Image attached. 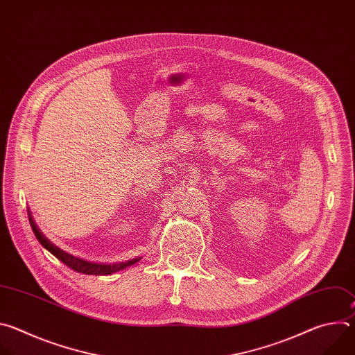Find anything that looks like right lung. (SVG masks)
Masks as SVG:
<instances>
[{"label":"right lung","instance_id":"right-lung-1","mask_svg":"<svg viewBox=\"0 0 355 355\" xmlns=\"http://www.w3.org/2000/svg\"><path fill=\"white\" fill-rule=\"evenodd\" d=\"M29 215V223L32 226V230L36 236V239L39 240V243L47 250L52 252V254L59 259L63 264H66L67 267H70L71 270L77 271V272H81V274H88V275H111L112 272H116V271H121L126 267H130L133 264H136L137 261H140V257L137 259H133L130 261H126V263H116V264H96V263H89V261H85V260H81L78 257H74L71 254H69V252L63 251L62 248H59L58 245H55L52 241H50L49 239H46V236L39 230V227L36 226L31 212L28 214Z\"/></svg>","mask_w":355,"mask_h":355}]
</instances>
